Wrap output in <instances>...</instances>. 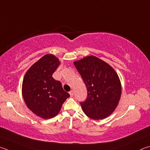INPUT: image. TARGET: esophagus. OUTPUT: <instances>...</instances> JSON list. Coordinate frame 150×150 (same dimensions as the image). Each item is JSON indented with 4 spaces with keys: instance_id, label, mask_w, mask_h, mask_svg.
<instances>
[{
    "instance_id": "esophagus-1",
    "label": "esophagus",
    "mask_w": 150,
    "mask_h": 150,
    "mask_svg": "<svg viewBox=\"0 0 150 150\" xmlns=\"http://www.w3.org/2000/svg\"><path fill=\"white\" fill-rule=\"evenodd\" d=\"M69 94H70V96L71 97H73V94H74V93H73V91H71L69 92Z\"/></svg>"
}]
</instances>
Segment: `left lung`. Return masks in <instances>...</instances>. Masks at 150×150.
Returning a JSON list of instances; mask_svg holds the SVG:
<instances>
[{
	"instance_id": "1",
	"label": "left lung",
	"mask_w": 150,
	"mask_h": 150,
	"mask_svg": "<svg viewBox=\"0 0 150 150\" xmlns=\"http://www.w3.org/2000/svg\"><path fill=\"white\" fill-rule=\"evenodd\" d=\"M74 63L85 84L88 96L81 105L86 116L95 120L110 115L121 96V84L115 69L94 56L84 57Z\"/></svg>"
}]
</instances>
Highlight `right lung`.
Instances as JSON below:
<instances>
[{
	"label": "right lung",
	"instance_id": "right-lung-1",
	"mask_svg": "<svg viewBox=\"0 0 150 150\" xmlns=\"http://www.w3.org/2000/svg\"><path fill=\"white\" fill-rule=\"evenodd\" d=\"M60 62L53 54L42 56L24 75L22 96L30 110L42 119L58 115L64 102L70 96L62 84L52 77Z\"/></svg>",
	"mask_w": 150,
	"mask_h": 150
}]
</instances>
